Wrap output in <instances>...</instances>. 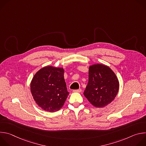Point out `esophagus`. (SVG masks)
Wrapping results in <instances>:
<instances>
[{"label": "esophagus", "mask_w": 146, "mask_h": 146, "mask_svg": "<svg viewBox=\"0 0 146 146\" xmlns=\"http://www.w3.org/2000/svg\"><path fill=\"white\" fill-rule=\"evenodd\" d=\"M73 92H81V89H78V90H75L73 91Z\"/></svg>", "instance_id": "1"}]
</instances>
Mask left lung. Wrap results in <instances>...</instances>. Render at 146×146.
I'll return each mask as SVG.
<instances>
[{"label":"left lung","mask_w":146,"mask_h":146,"mask_svg":"<svg viewBox=\"0 0 146 146\" xmlns=\"http://www.w3.org/2000/svg\"><path fill=\"white\" fill-rule=\"evenodd\" d=\"M88 82L84 95L96 108H103L117 96L119 81L114 72L108 66L94 64L89 67Z\"/></svg>","instance_id":"1"}]
</instances>
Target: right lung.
Instances as JSON below:
<instances>
[{
  "mask_svg": "<svg viewBox=\"0 0 146 146\" xmlns=\"http://www.w3.org/2000/svg\"><path fill=\"white\" fill-rule=\"evenodd\" d=\"M31 91L37 105L44 110L52 113L60 110L69 94L64 69L47 66L40 69L31 81Z\"/></svg>",
  "mask_w": 146,
  "mask_h": 146,
  "instance_id": "right-lung-1",
  "label": "right lung"
}]
</instances>
